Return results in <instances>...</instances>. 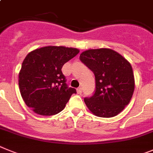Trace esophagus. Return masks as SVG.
<instances>
[{"instance_id":"esophagus-1","label":"esophagus","mask_w":153,"mask_h":153,"mask_svg":"<svg viewBox=\"0 0 153 153\" xmlns=\"http://www.w3.org/2000/svg\"><path fill=\"white\" fill-rule=\"evenodd\" d=\"M77 92L78 93V94H81V93L82 92V87H79L77 88Z\"/></svg>"}]
</instances>
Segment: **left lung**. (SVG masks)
Masks as SVG:
<instances>
[{
	"instance_id": "8db88e82",
	"label": "left lung",
	"mask_w": 153,
	"mask_h": 153,
	"mask_svg": "<svg viewBox=\"0 0 153 153\" xmlns=\"http://www.w3.org/2000/svg\"><path fill=\"white\" fill-rule=\"evenodd\" d=\"M80 60L94 72L95 92L84 99L93 115L111 118L119 115L132 99L135 78L131 64L110 48L88 49Z\"/></svg>"
}]
</instances>
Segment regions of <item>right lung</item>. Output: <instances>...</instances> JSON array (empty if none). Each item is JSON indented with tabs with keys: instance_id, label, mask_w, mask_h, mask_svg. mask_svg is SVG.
I'll return each mask as SVG.
<instances>
[{
	"instance_id": "1",
	"label": "right lung",
	"mask_w": 153,
	"mask_h": 153,
	"mask_svg": "<svg viewBox=\"0 0 153 153\" xmlns=\"http://www.w3.org/2000/svg\"><path fill=\"white\" fill-rule=\"evenodd\" d=\"M79 50L64 46H45L34 49L24 59L18 85L25 104L34 113L53 115L65 108L76 90L68 88L62 68Z\"/></svg>"
}]
</instances>
